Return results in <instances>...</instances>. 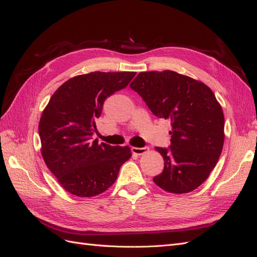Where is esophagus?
I'll list each match as a JSON object with an SVG mask.
<instances>
[{
  "mask_svg": "<svg viewBox=\"0 0 257 257\" xmlns=\"http://www.w3.org/2000/svg\"><path fill=\"white\" fill-rule=\"evenodd\" d=\"M132 152H133L134 154H137V155H142L144 153H146L148 150H149V148L147 147H144V148H137V147H132L131 148Z\"/></svg>",
  "mask_w": 257,
  "mask_h": 257,
  "instance_id": "obj_1",
  "label": "esophagus"
}]
</instances>
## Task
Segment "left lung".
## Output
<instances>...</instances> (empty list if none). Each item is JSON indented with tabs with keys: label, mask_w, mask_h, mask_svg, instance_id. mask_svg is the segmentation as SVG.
<instances>
[{
	"label": "left lung",
	"mask_w": 257,
	"mask_h": 257,
	"mask_svg": "<svg viewBox=\"0 0 257 257\" xmlns=\"http://www.w3.org/2000/svg\"><path fill=\"white\" fill-rule=\"evenodd\" d=\"M158 118L172 124L170 148L155 147L164 170L153 178L173 194L192 192L207 180L224 145V114L204 82L174 71L143 72L131 82Z\"/></svg>",
	"instance_id": "left-lung-1"
}]
</instances>
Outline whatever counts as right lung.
<instances>
[{
  "label": "right lung",
  "instance_id": "add662e5",
  "mask_svg": "<svg viewBox=\"0 0 257 257\" xmlns=\"http://www.w3.org/2000/svg\"><path fill=\"white\" fill-rule=\"evenodd\" d=\"M135 75L92 72L75 76L59 87L45 107L38 124L43 159L62 188L73 195L102 194L132 157L130 147L99 145L91 136L105 99L125 88Z\"/></svg>",
  "mask_w": 257,
  "mask_h": 257
}]
</instances>
